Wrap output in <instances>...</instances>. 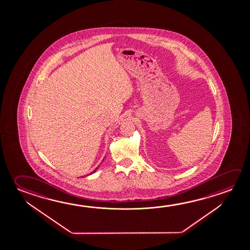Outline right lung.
<instances>
[{
	"instance_id": "right-lung-1",
	"label": "right lung",
	"mask_w": 250,
	"mask_h": 250,
	"mask_svg": "<svg viewBox=\"0 0 250 250\" xmlns=\"http://www.w3.org/2000/svg\"><path fill=\"white\" fill-rule=\"evenodd\" d=\"M95 171H96V169H95L94 171H93V172H91V173H93V172H95ZM91 173H90V174H91Z\"/></svg>"
}]
</instances>
